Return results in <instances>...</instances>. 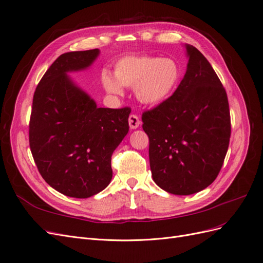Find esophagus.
<instances>
[{
	"label": "esophagus",
	"instance_id": "1",
	"mask_svg": "<svg viewBox=\"0 0 263 263\" xmlns=\"http://www.w3.org/2000/svg\"><path fill=\"white\" fill-rule=\"evenodd\" d=\"M128 123H129V127L132 129H136V128H138L139 125H140V119L138 118L137 115L132 114L128 117Z\"/></svg>",
	"mask_w": 263,
	"mask_h": 263
}]
</instances>
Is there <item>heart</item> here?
<instances>
[{
    "mask_svg": "<svg viewBox=\"0 0 263 263\" xmlns=\"http://www.w3.org/2000/svg\"><path fill=\"white\" fill-rule=\"evenodd\" d=\"M114 76L102 72L104 89L115 95L123 93L122 86L135 87V95L146 105H159L176 92L181 80L179 63L172 58L157 55H128L116 62Z\"/></svg>",
    "mask_w": 263,
    "mask_h": 263,
    "instance_id": "1",
    "label": "heart"
}]
</instances>
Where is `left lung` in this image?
<instances>
[{"mask_svg": "<svg viewBox=\"0 0 263 263\" xmlns=\"http://www.w3.org/2000/svg\"><path fill=\"white\" fill-rule=\"evenodd\" d=\"M185 47L187 68L176 92L141 117L153 179L176 195L194 194L212 184L232 132L224 86L201 51Z\"/></svg>", "mask_w": 263, "mask_h": 263, "instance_id": "left-lung-1", "label": "left lung"}]
</instances>
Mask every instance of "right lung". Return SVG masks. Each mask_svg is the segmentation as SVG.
<instances>
[{"label":"right lung","instance_id":"obj_1","mask_svg":"<svg viewBox=\"0 0 263 263\" xmlns=\"http://www.w3.org/2000/svg\"><path fill=\"white\" fill-rule=\"evenodd\" d=\"M99 53V49L62 53L34 93L31 155L43 179L70 197H90L109 184L110 158L129 129V107H98L67 74L90 67Z\"/></svg>","mask_w":263,"mask_h":263}]
</instances>
